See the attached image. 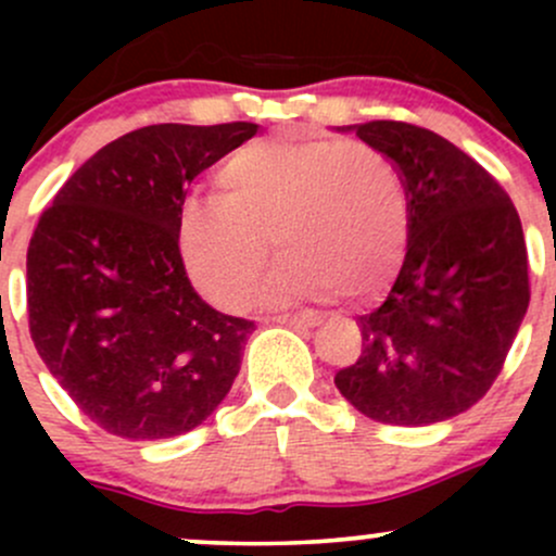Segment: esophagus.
I'll return each instance as SVG.
<instances>
[{"label": "esophagus", "mask_w": 556, "mask_h": 556, "mask_svg": "<svg viewBox=\"0 0 556 556\" xmlns=\"http://www.w3.org/2000/svg\"><path fill=\"white\" fill-rule=\"evenodd\" d=\"M271 321L285 324V327L311 329V327H318V324H321V316L311 314V311H303V314H277V316H271Z\"/></svg>", "instance_id": "obj_1"}]
</instances>
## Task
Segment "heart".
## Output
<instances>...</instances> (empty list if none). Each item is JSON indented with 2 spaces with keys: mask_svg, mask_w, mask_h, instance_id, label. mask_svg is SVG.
<instances>
[{
  "mask_svg": "<svg viewBox=\"0 0 556 556\" xmlns=\"http://www.w3.org/2000/svg\"><path fill=\"white\" fill-rule=\"evenodd\" d=\"M216 198L182 206L177 240L193 282L240 308L271 238L287 248L264 295L371 298L397 271L410 208L397 169L355 140L285 132L245 146L216 175Z\"/></svg>",
  "mask_w": 556,
  "mask_h": 556,
  "instance_id": "heart-1",
  "label": "heart"
}]
</instances>
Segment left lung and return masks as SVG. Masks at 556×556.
Masks as SVG:
<instances>
[{"mask_svg": "<svg viewBox=\"0 0 556 556\" xmlns=\"http://www.w3.org/2000/svg\"><path fill=\"white\" fill-rule=\"evenodd\" d=\"M337 130L355 132L394 164L410 227L387 300L358 316L361 358L334 384L379 424L460 416L494 384L526 318L520 216L481 164L426 127L374 119Z\"/></svg>", "mask_w": 556, "mask_h": 556, "instance_id": "1", "label": "left lung"}]
</instances>
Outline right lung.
<instances>
[{
  "instance_id": "obj_1",
  "label": "right lung",
  "mask_w": 556,
  "mask_h": 556,
  "mask_svg": "<svg viewBox=\"0 0 556 556\" xmlns=\"http://www.w3.org/2000/svg\"><path fill=\"white\" fill-rule=\"evenodd\" d=\"M258 125H149L62 185L28 245V327L96 426L132 442L195 429L227 397L256 324L193 290L177 225L188 185Z\"/></svg>"
}]
</instances>
